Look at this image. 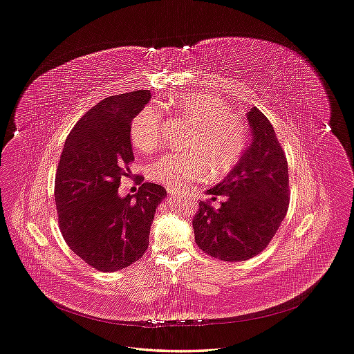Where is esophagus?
<instances>
[{"label": "esophagus", "instance_id": "34e87169", "mask_svg": "<svg viewBox=\"0 0 354 354\" xmlns=\"http://www.w3.org/2000/svg\"><path fill=\"white\" fill-rule=\"evenodd\" d=\"M166 191H167V194H174L175 188L174 187H166Z\"/></svg>", "mask_w": 354, "mask_h": 354}]
</instances>
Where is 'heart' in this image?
<instances>
[{"instance_id":"heart-1","label":"heart","mask_w":354,"mask_h":354,"mask_svg":"<svg viewBox=\"0 0 354 354\" xmlns=\"http://www.w3.org/2000/svg\"><path fill=\"white\" fill-rule=\"evenodd\" d=\"M194 127L185 149L189 153H165L147 167V176L167 187L230 174L247 149V130L232 107L219 96L189 91L166 104ZM159 109H142L130 124V142L139 152H153L160 143Z\"/></svg>"}]
</instances>
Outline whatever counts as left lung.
Listing matches in <instances>:
<instances>
[{
  "instance_id": "left-lung-1",
  "label": "left lung",
  "mask_w": 354,
  "mask_h": 354,
  "mask_svg": "<svg viewBox=\"0 0 354 354\" xmlns=\"http://www.w3.org/2000/svg\"><path fill=\"white\" fill-rule=\"evenodd\" d=\"M252 142L239 163L207 191L224 196L218 209L199 201L192 225L196 245L222 261H245L267 248L286 218L290 187L288 163L263 111L252 107L247 113Z\"/></svg>"
}]
</instances>
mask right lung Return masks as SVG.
Returning <instances> with one entry per match:
<instances>
[{"mask_svg":"<svg viewBox=\"0 0 354 354\" xmlns=\"http://www.w3.org/2000/svg\"><path fill=\"white\" fill-rule=\"evenodd\" d=\"M149 100L151 91L136 90L90 109L67 136L55 172L62 235L74 254L103 272L142 258L156 208L166 196L163 187L147 182L135 195H119L120 179L130 178L135 159L130 124Z\"/></svg>","mask_w":354,"mask_h":354,"instance_id":"right-lung-1","label":"right lung"}]
</instances>
